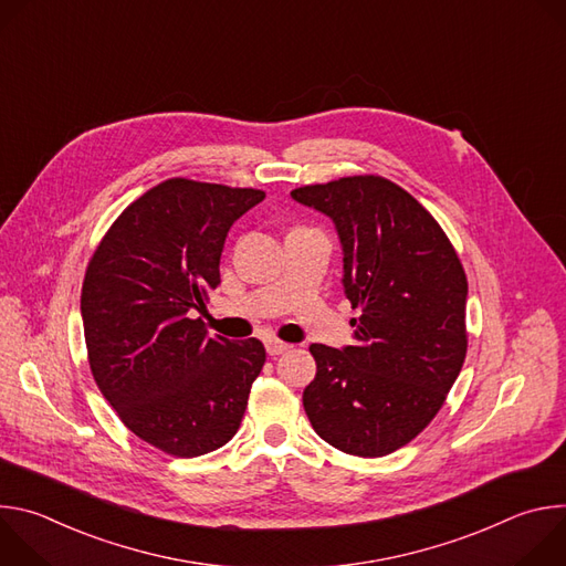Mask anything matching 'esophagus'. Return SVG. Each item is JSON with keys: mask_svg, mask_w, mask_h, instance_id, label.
I'll list each match as a JSON object with an SVG mask.
<instances>
[{"mask_svg": "<svg viewBox=\"0 0 566 566\" xmlns=\"http://www.w3.org/2000/svg\"><path fill=\"white\" fill-rule=\"evenodd\" d=\"M264 347H266L269 356H280V354H284V352L291 349L289 343H282V340H277V338H266V340H264Z\"/></svg>", "mask_w": 566, "mask_h": 566, "instance_id": "obj_1", "label": "esophagus"}]
</instances>
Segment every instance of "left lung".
<instances>
[{"label":"left lung","mask_w":566,"mask_h":566,"mask_svg":"<svg viewBox=\"0 0 566 566\" xmlns=\"http://www.w3.org/2000/svg\"><path fill=\"white\" fill-rule=\"evenodd\" d=\"M291 197L334 219L356 345H311L304 412L329 446L385 457L437 417L468 349V280L439 221L378 175L302 186Z\"/></svg>","instance_id":"left-lung-1"}]
</instances>
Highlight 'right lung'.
<instances>
[{
  "instance_id": "add662e5",
  "label": "right lung",
  "mask_w": 566,
  "mask_h": 566,
  "mask_svg": "<svg viewBox=\"0 0 566 566\" xmlns=\"http://www.w3.org/2000/svg\"><path fill=\"white\" fill-rule=\"evenodd\" d=\"M266 197L184 177L132 201L96 247L80 293L94 380L118 419L172 457L228 443L266 352L208 336L195 311L221 282L230 226Z\"/></svg>"
}]
</instances>
